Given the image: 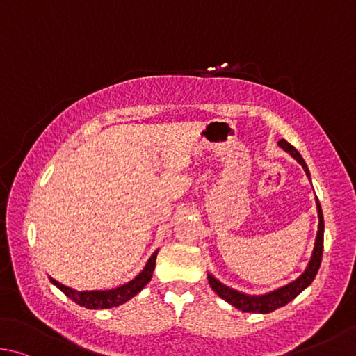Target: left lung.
I'll return each instance as SVG.
<instances>
[{"mask_svg": "<svg viewBox=\"0 0 356 356\" xmlns=\"http://www.w3.org/2000/svg\"><path fill=\"white\" fill-rule=\"evenodd\" d=\"M278 145L282 147L284 152H288L292 158L297 159V162L303 167V170L307 172L309 178V170L307 164H305L300 153H298L297 149L284 139L280 140ZM316 204H317V214H319V229H317L314 252H313V257H311L307 270H305L302 275L296 280V282L286 284L277 291H272L269 294L248 296V294H244V292L228 288V286L222 284L219 280H216L213 275H208L209 286L217 292V296L222 297L223 300L228 302L229 305H233V307H236L238 309L245 311V313L266 314V313H272V311H275L277 308L284 307V305H288L291 300H294V298L300 294L303 289H307L317 275V270H319L321 261H322V252H323V214H322L321 203L317 198H316Z\"/></svg>", "mask_w": 356, "mask_h": 356, "instance_id": "left-lung-1", "label": "left lung"}]
</instances>
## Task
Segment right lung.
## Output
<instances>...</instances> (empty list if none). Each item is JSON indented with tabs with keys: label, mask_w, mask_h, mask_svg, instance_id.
<instances>
[{
	"label": "right lung",
	"mask_w": 356,
	"mask_h": 356,
	"mask_svg": "<svg viewBox=\"0 0 356 356\" xmlns=\"http://www.w3.org/2000/svg\"><path fill=\"white\" fill-rule=\"evenodd\" d=\"M156 254L158 252H154L152 254V258L148 259L147 266L143 267V270L137 275L134 280H131L129 283L118 286L115 289H109V291H74L72 288H67V286L60 284L56 280L49 278L54 286L64 292V294L72 298L74 303L81 305V307H86L89 309H109V308H115L118 305H122L124 302H128L129 298H133L134 296L139 294V292L145 288V284L152 280L153 277V270H154V264H156Z\"/></svg>",
	"instance_id": "add662e5"
}]
</instances>
